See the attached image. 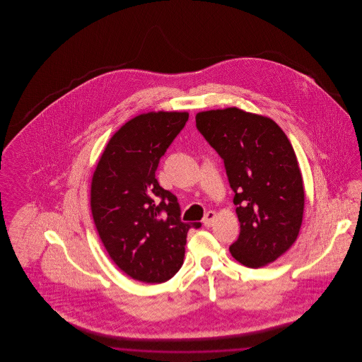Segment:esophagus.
I'll return each mask as SVG.
<instances>
[{"label": "esophagus", "mask_w": 362, "mask_h": 362, "mask_svg": "<svg viewBox=\"0 0 362 362\" xmlns=\"http://www.w3.org/2000/svg\"><path fill=\"white\" fill-rule=\"evenodd\" d=\"M214 220H216V213L213 210H210V211H207L206 216L204 218V225L205 226H211L213 223H214Z\"/></svg>", "instance_id": "34e87169"}]
</instances>
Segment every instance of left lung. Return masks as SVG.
<instances>
[{
    "mask_svg": "<svg viewBox=\"0 0 362 362\" xmlns=\"http://www.w3.org/2000/svg\"><path fill=\"white\" fill-rule=\"evenodd\" d=\"M197 129L224 160L240 235L229 251L266 266L285 254L303 223L304 186L292 144L276 122L230 107L199 112Z\"/></svg>",
    "mask_w": 362,
    "mask_h": 362,
    "instance_id": "obj_1",
    "label": "left lung"
}]
</instances>
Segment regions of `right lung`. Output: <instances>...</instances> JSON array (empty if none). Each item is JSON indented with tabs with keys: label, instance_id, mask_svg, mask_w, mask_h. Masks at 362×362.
Listing matches in <instances>:
<instances>
[{
	"label": "right lung",
	"instance_id": "1",
	"mask_svg": "<svg viewBox=\"0 0 362 362\" xmlns=\"http://www.w3.org/2000/svg\"><path fill=\"white\" fill-rule=\"evenodd\" d=\"M189 121L187 112H149L112 136L96 167L90 209L115 264L133 279L160 284L183 264L191 224L177 198L156 179L160 158Z\"/></svg>",
	"mask_w": 362,
	"mask_h": 362
}]
</instances>
